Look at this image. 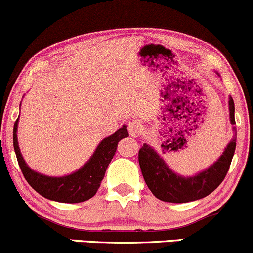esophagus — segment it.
Listing matches in <instances>:
<instances>
[{"label": "esophagus", "instance_id": "34e87169", "mask_svg": "<svg viewBox=\"0 0 253 253\" xmlns=\"http://www.w3.org/2000/svg\"><path fill=\"white\" fill-rule=\"evenodd\" d=\"M127 130H129V134L132 137H139L141 135L144 127H142V124L139 121H131L127 124Z\"/></svg>", "mask_w": 253, "mask_h": 253}]
</instances>
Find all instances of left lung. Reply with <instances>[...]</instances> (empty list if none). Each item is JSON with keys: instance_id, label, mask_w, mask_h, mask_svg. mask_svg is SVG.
I'll return each mask as SVG.
<instances>
[{"instance_id": "left-lung-1", "label": "left lung", "mask_w": 253, "mask_h": 253, "mask_svg": "<svg viewBox=\"0 0 253 253\" xmlns=\"http://www.w3.org/2000/svg\"><path fill=\"white\" fill-rule=\"evenodd\" d=\"M229 112L231 124H235V107L233 98H229ZM235 130V129H234ZM236 147V135L229 142L217 162L194 176H181L174 173L163 158L144 144L139 151V165L148 189L161 201L184 204L196 201L214 191L225 178Z\"/></svg>"}]
</instances>
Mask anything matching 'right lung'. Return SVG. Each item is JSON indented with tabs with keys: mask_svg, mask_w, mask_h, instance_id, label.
Segmentation results:
<instances>
[{
	"mask_svg": "<svg viewBox=\"0 0 253 253\" xmlns=\"http://www.w3.org/2000/svg\"><path fill=\"white\" fill-rule=\"evenodd\" d=\"M18 119L13 127V146L25 180L36 192L46 199L64 204H78L91 199L97 192L106 169L116 155L118 142L129 136L126 126H123L97 146L90 160L80 169L66 176H47L29 168L25 163L17 139Z\"/></svg>",
	"mask_w": 253,
	"mask_h": 253,
	"instance_id": "add662e5",
	"label": "right lung"
}]
</instances>
